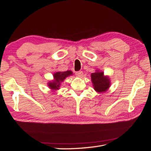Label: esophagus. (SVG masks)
Masks as SVG:
<instances>
[{
    "mask_svg": "<svg viewBox=\"0 0 151 151\" xmlns=\"http://www.w3.org/2000/svg\"><path fill=\"white\" fill-rule=\"evenodd\" d=\"M83 75V72L81 71V70H80V71H78L76 73V75L78 76V77H81Z\"/></svg>",
    "mask_w": 151,
    "mask_h": 151,
    "instance_id": "1",
    "label": "esophagus"
}]
</instances>
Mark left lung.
<instances>
[{
  "instance_id": "obj_1",
  "label": "left lung",
  "mask_w": 151,
  "mask_h": 151,
  "mask_svg": "<svg viewBox=\"0 0 151 151\" xmlns=\"http://www.w3.org/2000/svg\"><path fill=\"white\" fill-rule=\"evenodd\" d=\"M93 89L97 93H104L110 87L111 82L108 76L104 75V72L98 69L91 75Z\"/></svg>"
}]
</instances>
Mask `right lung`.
<instances>
[{
	"label": "right lung",
	"mask_w": 151,
	"mask_h": 151,
	"mask_svg": "<svg viewBox=\"0 0 151 151\" xmlns=\"http://www.w3.org/2000/svg\"><path fill=\"white\" fill-rule=\"evenodd\" d=\"M73 75L71 70H67V71H58L53 74L54 79L47 83V86L51 89L52 91L58 90L61 86V83L63 82L67 77Z\"/></svg>",
	"instance_id": "1"
}]
</instances>
